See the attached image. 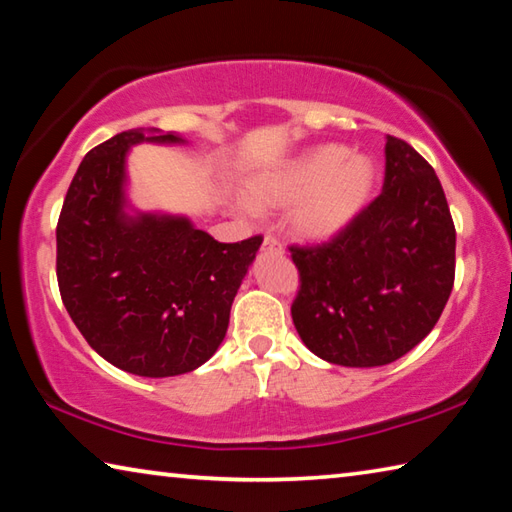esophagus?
<instances>
[{
	"label": "esophagus",
	"mask_w": 512,
	"mask_h": 512,
	"mask_svg": "<svg viewBox=\"0 0 512 512\" xmlns=\"http://www.w3.org/2000/svg\"><path fill=\"white\" fill-rule=\"evenodd\" d=\"M262 248H264V250H271V253H284V246L280 244V239L273 237V235H266V237H264Z\"/></svg>",
	"instance_id": "esophagus-1"
}]
</instances>
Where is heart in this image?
<instances>
[{
    "mask_svg": "<svg viewBox=\"0 0 512 512\" xmlns=\"http://www.w3.org/2000/svg\"><path fill=\"white\" fill-rule=\"evenodd\" d=\"M348 154L345 146L329 144L300 155L250 180L246 201L257 210L293 203L289 225L300 239H332L363 210L377 178L368 158Z\"/></svg>",
    "mask_w": 512,
    "mask_h": 512,
    "instance_id": "b5f03b06",
    "label": "heart"
}]
</instances>
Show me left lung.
<instances>
[{"label": "left lung", "mask_w": 512, "mask_h": 512, "mask_svg": "<svg viewBox=\"0 0 512 512\" xmlns=\"http://www.w3.org/2000/svg\"><path fill=\"white\" fill-rule=\"evenodd\" d=\"M289 250L300 282L293 325L316 357L339 366L404 357L438 323L454 287L456 228L443 185L393 135L375 201L336 237Z\"/></svg>", "instance_id": "1"}]
</instances>
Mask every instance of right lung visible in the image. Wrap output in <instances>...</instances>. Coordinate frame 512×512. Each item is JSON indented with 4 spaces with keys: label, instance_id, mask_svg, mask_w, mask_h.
<instances>
[{
    "label": "right lung",
    "instance_id": "1",
    "mask_svg": "<svg viewBox=\"0 0 512 512\" xmlns=\"http://www.w3.org/2000/svg\"><path fill=\"white\" fill-rule=\"evenodd\" d=\"M126 131L85 155L56 225L60 298L103 359L140 377L192 372L219 348L262 235L221 244L187 219L124 214Z\"/></svg>",
    "mask_w": 512,
    "mask_h": 512
}]
</instances>
